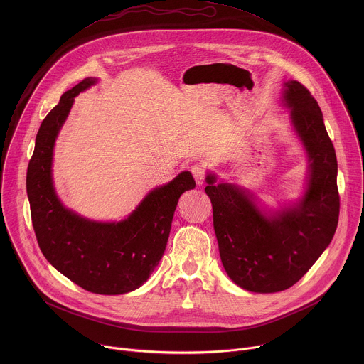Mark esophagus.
<instances>
[{
	"mask_svg": "<svg viewBox=\"0 0 364 364\" xmlns=\"http://www.w3.org/2000/svg\"><path fill=\"white\" fill-rule=\"evenodd\" d=\"M191 171H192V173H193V178H195V181H196V185H198V186H202L203 182H205V178H206V169H205V166L200 165V164H196V165L192 166Z\"/></svg>",
	"mask_w": 364,
	"mask_h": 364,
	"instance_id": "esophagus-1",
	"label": "esophagus"
}]
</instances>
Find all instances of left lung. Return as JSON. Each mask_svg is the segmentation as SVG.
Listing matches in <instances>:
<instances>
[{
	"label": "left lung",
	"mask_w": 364,
	"mask_h": 364,
	"mask_svg": "<svg viewBox=\"0 0 364 364\" xmlns=\"http://www.w3.org/2000/svg\"><path fill=\"white\" fill-rule=\"evenodd\" d=\"M280 104L309 161L301 198L279 208H262L235 183L206 176L221 263L244 290L277 293L296 284L331 244L338 227V162L322 112L299 81L284 82Z\"/></svg>",
	"instance_id": "left-lung-1"
}]
</instances>
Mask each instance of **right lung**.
<instances>
[{"label":"right lung","mask_w":364,"mask_h":364,"mask_svg":"<svg viewBox=\"0 0 364 364\" xmlns=\"http://www.w3.org/2000/svg\"><path fill=\"white\" fill-rule=\"evenodd\" d=\"M85 78L64 92L45 117L28 165L26 191L33 230L45 258L61 274L97 294H124L143 286L164 255L181 195L196 186L189 171L150 191L126 218L95 221L67 208L53 182V153L74 98L95 85Z\"/></svg>","instance_id":"1"}]
</instances>
